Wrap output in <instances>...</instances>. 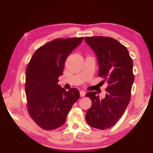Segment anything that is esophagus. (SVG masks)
Segmentation results:
<instances>
[{"label":"esophagus","mask_w":153,"mask_h":153,"mask_svg":"<svg viewBox=\"0 0 153 153\" xmlns=\"http://www.w3.org/2000/svg\"><path fill=\"white\" fill-rule=\"evenodd\" d=\"M80 95L81 97H84L85 95V91H80Z\"/></svg>","instance_id":"esophagus-1"}]
</instances>
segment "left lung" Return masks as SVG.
Segmentation results:
<instances>
[{
	"label": "left lung",
	"mask_w": 153,
	"mask_h": 153,
	"mask_svg": "<svg viewBox=\"0 0 153 153\" xmlns=\"http://www.w3.org/2000/svg\"><path fill=\"white\" fill-rule=\"evenodd\" d=\"M85 41L97 57L98 75L108 84L103 98L96 91L86 94L92 101L86 121L94 128L108 129L121 119L130 101L134 82L133 61L127 48L112 38L86 37Z\"/></svg>",
	"instance_id": "obj_1"
}]
</instances>
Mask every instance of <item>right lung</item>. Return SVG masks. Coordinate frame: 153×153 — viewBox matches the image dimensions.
Returning a JSON list of instances; mask_svg holds the SVG:
<instances>
[{"label":"right lung","mask_w":153,"mask_h":153,"mask_svg":"<svg viewBox=\"0 0 153 153\" xmlns=\"http://www.w3.org/2000/svg\"><path fill=\"white\" fill-rule=\"evenodd\" d=\"M84 38L56 39L32 55L25 73L27 108L31 118L44 129H55L65 123L72 106L80 97L75 88L66 91L58 85L66 59Z\"/></svg>","instance_id":"1"}]
</instances>
